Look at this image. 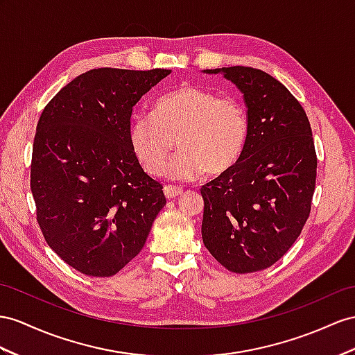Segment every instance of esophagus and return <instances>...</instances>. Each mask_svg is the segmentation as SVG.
<instances>
[{"mask_svg": "<svg viewBox=\"0 0 355 355\" xmlns=\"http://www.w3.org/2000/svg\"><path fill=\"white\" fill-rule=\"evenodd\" d=\"M163 193H165V196L168 199H175L177 196H180L181 193H183V189L180 187H175V186H165L163 187Z\"/></svg>", "mask_w": 355, "mask_h": 355, "instance_id": "obj_1", "label": "esophagus"}]
</instances>
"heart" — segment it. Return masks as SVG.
<instances>
[{"label": "heart", "mask_w": 355, "mask_h": 355, "mask_svg": "<svg viewBox=\"0 0 355 355\" xmlns=\"http://www.w3.org/2000/svg\"><path fill=\"white\" fill-rule=\"evenodd\" d=\"M249 136V114L241 100L220 97L216 91L181 85L159 97L153 115L133 118L129 130L136 159L151 175L192 181L208 171L210 175L228 172L239 162Z\"/></svg>", "instance_id": "b5f03b06"}]
</instances>
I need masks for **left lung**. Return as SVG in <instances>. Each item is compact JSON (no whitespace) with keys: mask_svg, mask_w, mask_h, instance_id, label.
<instances>
[{"mask_svg":"<svg viewBox=\"0 0 355 355\" xmlns=\"http://www.w3.org/2000/svg\"><path fill=\"white\" fill-rule=\"evenodd\" d=\"M204 73H222L241 91L249 136L239 162L201 189L202 241L232 272L264 270L293 246L311 213V124L298 100L266 71L234 66Z\"/></svg>","mask_w":355,"mask_h":355,"instance_id":"1","label":"left lung"}]
</instances>
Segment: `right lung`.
Masks as SVG:
<instances>
[{
    "label": "right lung",
    "mask_w": 355,
    "mask_h": 355,
    "mask_svg": "<svg viewBox=\"0 0 355 355\" xmlns=\"http://www.w3.org/2000/svg\"><path fill=\"white\" fill-rule=\"evenodd\" d=\"M171 70L94 69L43 109L31 192L49 248L87 276L116 275L142 250L166 204L130 147L135 105Z\"/></svg>",
    "instance_id": "add662e5"
}]
</instances>
